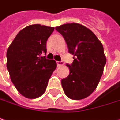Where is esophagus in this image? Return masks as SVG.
Listing matches in <instances>:
<instances>
[{
    "mask_svg": "<svg viewBox=\"0 0 120 120\" xmlns=\"http://www.w3.org/2000/svg\"><path fill=\"white\" fill-rule=\"evenodd\" d=\"M56 62H57V65H58V67L62 66V65L64 64V62H62V61H57Z\"/></svg>",
    "mask_w": 120,
    "mask_h": 120,
    "instance_id": "1",
    "label": "esophagus"
}]
</instances>
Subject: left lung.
<instances>
[{"label": "left lung", "mask_w": 120, "mask_h": 120, "mask_svg": "<svg viewBox=\"0 0 120 120\" xmlns=\"http://www.w3.org/2000/svg\"><path fill=\"white\" fill-rule=\"evenodd\" d=\"M56 30L74 56L73 63L67 64L70 73L61 81L64 92L71 99H83L95 90L103 73L107 62L103 46L92 31L79 24H65Z\"/></svg>", "instance_id": "8db88e82"}]
</instances>
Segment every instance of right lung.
Returning a JSON list of instances; mask_svg holds the SVG:
<instances>
[{"instance_id": "obj_1", "label": "right lung", "mask_w": 120, "mask_h": 120, "mask_svg": "<svg viewBox=\"0 0 120 120\" xmlns=\"http://www.w3.org/2000/svg\"><path fill=\"white\" fill-rule=\"evenodd\" d=\"M53 27L28 26L18 32L7 52V67L12 83L26 98L34 99L43 94L48 81L56 68L53 60L47 59V41Z\"/></svg>"}]
</instances>
